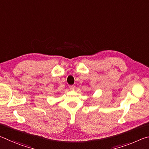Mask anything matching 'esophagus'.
<instances>
[{
    "label": "esophagus",
    "mask_w": 149,
    "mask_h": 149,
    "mask_svg": "<svg viewBox=\"0 0 149 149\" xmlns=\"http://www.w3.org/2000/svg\"><path fill=\"white\" fill-rule=\"evenodd\" d=\"M75 86H74V85H70V86H69V88L70 90H75Z\"/></svg>",
    "instance_id": "34e87169"
}]
</instances>
